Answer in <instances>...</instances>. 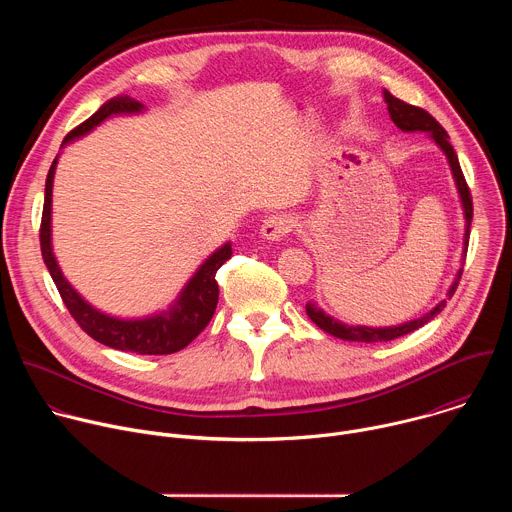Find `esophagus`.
I'll list each match as a JSON object with an SVG mask.
<instances>
[{
    "instance_id": "34e87169",
    "label": "esophagus",
    "mask_w": 512,
    "mask_h": 512,
    "mask_svg": "<svg viewBox=\"0 0 512 512\" xmlns=\"http://www.w3.org/2000/svg\"><path fill=\"white\" fill-rule=\"evenodd\" d=\"M291 229H294V216H289L285 212H275V214H269L263 221L261 235H263V239L279 241L287 233H291Z\"/></svg>"
}]
</instances>
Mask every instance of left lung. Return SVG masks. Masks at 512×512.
Returning <instances> with one entry per match:
<instances>
[{"label":"left lung","mask_w":512,"mask_h":512,"mask_svg":"<svg viewBox=\"0 0 512 512\" xmlns=\"http://www.w3.org/2000/svg\"><path fill=\"white\" fill-rule=\"evenodd\" d=\"M385 95V103H387V109H389V115L393 119V123L403 129V131H427L433 141L440 145V148L444 150L448 162H450V168H452V174H454V180H456V186H458V192H460V198H462V206H464V216H466V235H464V261H466V251H468V241H470V225H472V214H474V206H472V194H470V188L466 184V178L462 174V168H460V162H458V156L452 148L450 143V135L448 131L437 123L425 109L421 107H415V105H409L397 97H393L389 91L383 93ZM462 267L460 271L456 273V279L448 291V298L454 296V291L462 279ZM446 306V300L437 304L429 314L417 318V320H409L405 324H399V326H389V328H369V326H348V324H342L338 320H334L332 316H328L326 312H322L320 308H316V304H306V314L310 316V320L322 328L324 332L336 336V338H342V340H350V342H389V340H395L399 336H405L421 326H425L429 320H433L437 314H440Z\"/></svg>","instance_id":"8db88e82"}]
</instances>
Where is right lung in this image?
<instances>
[{"mask_svg": "<svg viewBox=\"0 0 512 512\" xmlns=\"http://www.w3.org/2000/svg\"><path fill=\"white\" fill-rule=\"evenodd\" d=\"M143 105L131 97H115L101 105V109L91 115L87 121H83L79 127L72 129L62 145L68 141L77 139L85 133H89L93 127H97L101 121H105L111 115L119 113H139ZM58 156L54 158L48 176H46V194H44V210H42V223H40V249L44 263L58 287V294L68 308L70 316L77 320V324L97 342L127 350L135 354H172L182 348H186L210 322L216 304H218V283H216V271L221 265L231 259V243L223 245L218 251H214L194 273V277L186 283L178 302L168 310L152 318L141 320H121L107 316L99 310H95L91 304H87L77 289L64 279L50 243V214H52V180L56 170Z\"/></svg>", "mask_w": 512, "mask_h": 512, "instance_id": "right-lung-1", "label": "right lung"}]
</instances>
